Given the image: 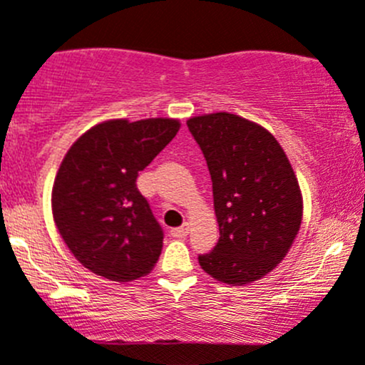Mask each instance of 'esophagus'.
I'll use <instances>...</instances> for the list:
<instances>
[{
  "label": "esophagus",
  "mask_w": 365,
  "mask_h": 365,
  "mask_svg": "<svg viewBox=\"0 0 365 365\" xmlns=\"http://www.w3.org/2000/svg\"><path fill=\"white\" fill-rule=\"evenodd\" d=\"M171 235L176 239H183L189 235V223H183L182 227H176V228H171Z\"/></svg>",
  "instance_id": "obj_1"
}]
</instances>
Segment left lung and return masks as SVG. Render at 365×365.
Listing matches in <instances>:
<instances>
[{
	"label": "left lung",
	"mask_w": 365,
	"mask_h": 365,
	"mask_svg": "<svg viewBox=\"0 0 365 365\" xmlns=\"http://www.w3.org/2000/svg\"><path fill=\"white\" fill-rule=\"evenodd\" d=\"M211 182L220 239L199 265L232 286L262 279L282 262L299 225L298 180L274 135L228 112L187 121Z\"/></svg>",
	"instance_id": "8db88e82"
}]
</instances>
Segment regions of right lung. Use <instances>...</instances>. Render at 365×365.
<instances>
[{"label":"right lung","mask_w":365,"mask_h":365,"mask_svg":"<svg viewBox=\"0 0 365 365\" xmlns=\"http://www.w3.org/2000/svg\"><path fill=\"white\" fill-rule=\"evenodd\" d=\"M178 130L176 119H114L88 130L63 158L51 190L55 225L93 274L128 282L158 263L164 232L137 178Z\"/></svg>","instance_id":"obj_1"}]
</instances>
